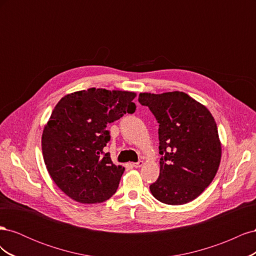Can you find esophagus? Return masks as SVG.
<instances>
[{"label":"esophagus","instance_id":"esophagus-1","mask_svg":"<svg viewBox=\"0 0 256 256\" xmlns=\"http://www.w3.org/2000/svg\"><path fill=\"white\" fill-rule=\"evenodd\" d=\"M143 164H144V162L142 160H138V162H134V164H132V166L134 168H141Z\"/></svg>","mask_w":256,"mask_h":256}]
</instances>
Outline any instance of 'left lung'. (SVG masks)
Instances as JSON below:
<instances>
[{"label":"left lung","mask_w":256,"mask_h":256,"mask_svg":"<svg viewBox=\"0 0 256 256\" xmlns=\"http://www.w3.org/2000/svg\"><path fill=\"white\" fill-rule=\"evenodd\" d=\"M159 129L160 174L150 186L161 203L182 205L202 193L214 180L221 160L218 128L207 108L182 92H141Z\"/></svg>","instance_id":"left-lung-1"}]
</instances>
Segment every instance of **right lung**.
<instances>
[{
  "label": "right lung",
  "mask_w": 256,
  "mask_h": 256,
  "mask_svg": "<svg viewBox=\"0 0 256 256\" xmlns=\"http://www.w3.org/2000/svg\"><path fill=\"white\" fill-rule=\"evenodd\" d=\"M132 92L88 88L66 95L54 108L42 138V156L58 187L83 204L102 203L118 190L125 168L104 148L108 124L134 113Z\"/></svg>",
  "instance_id": "1"
}]
</instances>
